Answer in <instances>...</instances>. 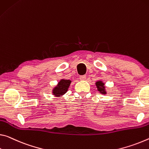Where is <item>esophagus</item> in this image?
<instances>
[{
    "instance_id": "obj_1",
    "label": "esophagus",
    "mask_w": 149,
    "mask_h": 149,
    "mask_svg": "<svg viewBox=\"0 0 149 149\" xmlns=\"http://www.w3.org/2000/svg\"><path fill=\"white\" fill-rule=\"evenodd\" d=\"M79 79L81 81H84V80H86V75H81V76L79 77Z\"/></svg>"
}]
</instances>
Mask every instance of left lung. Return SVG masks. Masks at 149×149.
<instances>
[{
	"mask_svg": "<svg viewBox=\"0 0 149 149\" xmlns=\"http://www.w3.org/2000/svg\"><path fill=\"white\" fill-rule=\"evenodd\" d=\"M95 86L97 91L100 92L101 94H103V95L107 94V91L106 90L105 83L102 81V80H97V81L95 82Z\"/></svg>",
	"mask_w": 149,
	"mask_h": 149,
	"instance_id": "obj_1",
	"label": "left lung"
}]
</instances>
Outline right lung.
<instances>
[{
	"mask_svg": "<svg viewBox=\"0 0 149 149\" xmlns=\"http://www.w3.org/2000/svg\"><path fill=\"white\" fill-rule=\"evenodd\" d=\"M72 81L70 79H61L58 84L52 90V95L56 97H60L68 91Z\"/></svg>",
	"mask_w": 149,
	"mask_h": 149,
	"instance_id": "add662e5",
	"label": "right lung"
}]
</instances>
